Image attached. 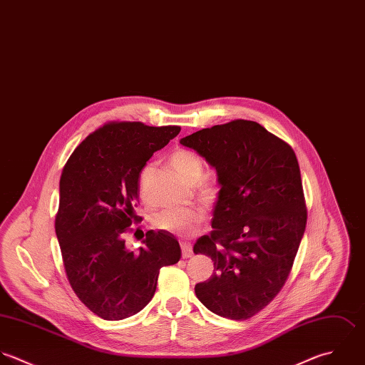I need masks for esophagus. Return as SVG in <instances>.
Segmentation results:
<instances>
[{"mask_svg": "<svg viewBox=\"0 0 365 365\" xmlns=\"http://www.w3.org/2000/svg\"><path fill=\"white\" fill-rule=\"evenodd\" d=\"M181 250H182V257H191L192 256V245L190 242H181Z\"/></svg>", "mask_w": 365, "mask_h": 365, "instance_id": "esophagus-1", "label": "esophagus"}]
</instances>
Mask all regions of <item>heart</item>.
Wrapping results in <instances>:
<instances>
[{
  "label": "heart",
  "mask_w": 365,
  "mask_h": 365,
  "mask_svg": "<svg viewBox=\"0 0 365 365\" xmlns=\"http://www.w3.org/2000/svg\"><path fill=\"white\" fill-rule=\"evenodd\" d=\"M170 161L173 168L187 182L197 184V192L202 201L208 204H214L218 201L221 195V185L215 180L202 178L204 161L197 153L191 150L180 148L171 154ZM145 171L141 173V182L144 180ZM204 221H205V210L202 207L165 210L153 217L154 228L177 237L194 235Z\"/></svg>",
  "instance_id": "heart-1"
}]
</instances>
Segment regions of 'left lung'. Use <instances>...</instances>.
Wrapping results in <instances>:
<instances>
[{"label": "left lung", "instance_id": "8db88e82", "mask_svg": "<svg viewBox=\"0 0 365 365\" xmlns=\"http://www.w3.org/2000/svg\"><path fill=\"white\" fill-rule=\"evenodd\" d=\"M202 155L218 174L221 195L210 235L194 253L214 260V273L195 284L212 313L246 320L284 286L307 208L293 148L259 123L232 120L198 130L180 141Z\"/></svg>", "mask_w": 365, "mask_h": 365}]
</instances>
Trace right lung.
<instances>
[{"label":"right lung","mask_w":365,"mask_h":365,"mask_svg":"<svg viewBox=\"0 0 365 365\" xmlns=\"http://www.w3.org/2000/svg\"><path fill=\"white\" fill-rule=\"evenodd\" d=\"M180 125L109 122L91 133L68 158L59 181L55 232L66 277L79 300L103 320H122L153 299L163 266L181 257L178 241L148 231L138 252L125 247L138 177L154 151Z\"/></svg>","instance_id":"1"}]
</instances>
